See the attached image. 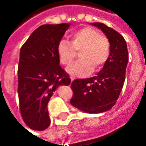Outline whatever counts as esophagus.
Returning <instances> with one entry per match:
<instances>
[{
	"mask_svg": "<svg viewBox=\"0 0 146 146\" xmlns=\"http://www.w3.org/2000/svg\"><path fill=\"white\" fill-rule=\"evenodd\" d=\"M75 79V77L73 76H70V80H71V81H73V80Z\"/></svg>",
	"mask_w": 146,
	"mask_h": 146,
	"instance_id": "obj_1",
	"label": "esophagus"
}]
</instances>
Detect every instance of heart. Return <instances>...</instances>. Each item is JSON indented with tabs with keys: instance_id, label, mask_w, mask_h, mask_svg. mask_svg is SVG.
Listing matches in <instances>:
<instances>
[{
	"instance_id": "obj_1",
	"label": "heart",
	"mask_w": 146,
	"mask_h": 146,
	"mask_svg": "<svg viewBox=\"0 0 146 146\" xmlns=\"http://www.w3.org/2000/svg\"><path fill=\"white\" fill-rule=\"evenodd\" d=\"M80 60L71 64L67 72L73 76H84L94 70L105 65L110 54V44L107 37L95 28L83 27L71 34V43L62 40L57 47L61 64L68 66L73 62L76 51H80Z\"/></svg>"
}]
</instances>
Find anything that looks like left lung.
Returning a JSON list of instances; mask_svg holds the SVG:
<instances>
[{"label":"left lung","mask_w":146,"mask_h":146,"mask_svg":"<svg viewBox=\"0 0 146 146\" xmlns=\"http://www.w3.org/2000/svg\"><path fill=\"white\" fill-rule=\"evenodd\" d=\"M90 24L101 30L109 40L110 57L96 76L73 80L70 103L83 112L100 113L110 110L119 98L125 80L128 51L125 40L116 30L100 23Z\"/></svg>","instance_id":"8db88e82"}]
</instances>
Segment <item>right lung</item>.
<instances>
[{"mask_svg": "<svg viewBox=\"0 0 146 146\" xmlns=\"http://www.w3.org/2000/svg\"><path fill=\"white\" fill-rule=\"evenodd\" d=\"M70 23L45 24L22 46L18 66L19 109L30 129L44 131L51 123L47 106L56 89L71 82L59 65L57 47Z\"/></svg>", "mask_w": 146, "mask_h": 146, "instance_id": "obj_1", "label": "right lung"}]
</instances>
